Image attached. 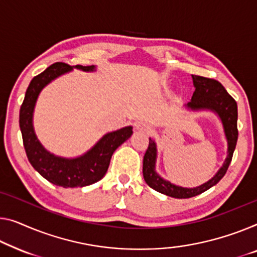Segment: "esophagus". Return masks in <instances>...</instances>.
Returning <instances> with one entry per match:
<instances>
[{"label":"esophagus","mask_w":257,"mask_h":257,"mask_svg":"<svg viewBox=\"0 0 257 257\" xmlns=\"http://www.w3.org/2000/svg\"><path fill=\"white\" fill-rule=\"evenodd\" d=\"M136 129L137 130H141V132H144V133H148L149 132L148 124L143 123V122H137V123H136Z\"/></svg>","instance_id":"1"}]
</instances>
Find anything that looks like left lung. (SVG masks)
Returning a JSON list of instances; mask_svg holds the SVG:
<instances>
[{
    "mask_svg": "<svg viewBox=\"0 0 257 257\" xmlns=\"http://www.w3.org/2000/svg\"><path fill=\"white\" fill-rule=\"evenodd\" d=\"M195 91L191 101L187 106L191 109H211L219 115L223 122L225 135L228 143V155L223 167L218 171L214 177L205 182L204 185L196 188H183L160 178L155 171L157 149L155 141L149 140V147L143 158V177L145 182L159 193L175 198H189L204 193L205 190L217 185L221 178L226 174L227 168L231 164L233 152L235 150L238 141V105L236 101L227 93L225 87L213 78L203 77V76H193Z\"/></svg>",
    "mask_w": 257,
    "mask_h": 257,
    "instance_id": "left-lung-1",
    "label": "left lung"
}]
</instances>
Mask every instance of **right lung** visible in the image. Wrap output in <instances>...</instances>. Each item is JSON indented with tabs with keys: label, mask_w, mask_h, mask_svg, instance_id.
<instances>
[{
	"label": "right lung",
	"mask_w": 257,
	"mask_h": 257,
	"mask_svg": "<svg viewBox=\"0 0 257 257\" xmlns=\"http://www.w3.org/2000/svg\"><path fill=\"white\" fill-rule=\"evenodd\" d=\"M76 68L92 71L94 66H76ZM71 69L72 67L67 63L56 62L33 77L19 110V127L29 162L46 180L63 188L89 186L101 180L108 170L113 152L133 134L132 127L107 134L89 152L75 159L60 158L45 150L33 130L34 105L44 86Z\"/></svg>",
	"instance_id": "right-lung-1"
}]
</instances>
